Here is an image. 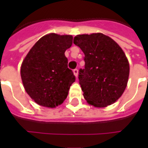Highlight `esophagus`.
Listing matches in <instances>:
<instances>
[{
  "label": "esophagus",
  "mask_w": 148,
  "mask_h": 148,
  "mask_svg": "<svg viewBox=\"0 0 148 148\" xmlns=\"http://www.w3.org/2000/svg\"><path fill=\"white\" fill-rule=\"evenodd\" d=\"M74 74L75 75L76 77H77V75H78V70L77 69H74Z\"/></svg>",
  "instance_id": "1"
}]
</instances>
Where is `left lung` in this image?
<instances>
[{
  "label": "left lung",
  "mask_w": 148,
  "mask_h": 148,
  "mask_svg": "<svg viewBox=\"0 0 148 148\" xmlns=\"http://www.w3.org/2000/svg\"><path fill=\"white\" fill-rule=\"evenodd\" d=\"M74 44L84 53V68L78 75L84 97L96 108L114 103L126 88L130 72L123 50L101 33L77 35Z\"/></svg>",
  "instance_id": "1"
}]
</instances>
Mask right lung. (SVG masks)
Segmentation results:
<instances>
[{
    "instance_id": "right-lung-1",
    "label": "right lung",
    "mask_w": 148,
    "mask_h": 148,
    "mask_svg": "<svg viewBox=\"0 0 148 148\" xmlns=\"http://www.w3.org/2000/svg\"><path fill=\"white\" fill-rule=\"evenodd\" d=\"M72 43L71 35L49 34L37 41L23 60L21 76L24 89L39 105L55 108L67 97L75 76L67 67L64 52Z\"/></svg>"
}]
</instances>
